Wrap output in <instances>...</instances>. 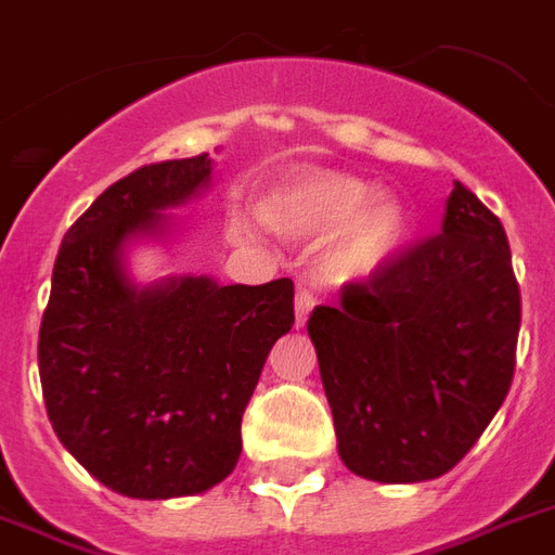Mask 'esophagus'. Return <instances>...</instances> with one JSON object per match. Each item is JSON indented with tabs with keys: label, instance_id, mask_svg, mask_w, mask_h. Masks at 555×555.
<instances>
[{
	"label": "esophagus",
	"instance_id": "34e87169",
	"mask_svg": "<svg viewBox=\"0 0 555 555\" xmlns=\"http://www.w3.org/2000/svg\"><path fill=\"white\" fill-rule=\"evenodd\" d=\"M313 305H317V296H313L308 287H299V291H296V325H305L308 313L313 311Z\"/></svg>",
	"mask_w": 555,
	"mask_h": 555
}]
</instances>
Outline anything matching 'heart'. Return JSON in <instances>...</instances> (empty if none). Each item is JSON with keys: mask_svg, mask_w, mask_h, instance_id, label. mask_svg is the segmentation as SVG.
I'll list each match as a JSON object with an SVG mask.
<instances>
[{"mask_svg": "<svg viewBox=\"0 0 555 555\" xmlns=\"http://www.w3.org/2000/svg\"><path fill=\"white\" fill-rule=\"evenodd\" d=\"M261 212L270 224L299 238L337 234L331 264L339 273H365L397 250L405 212L374 184L337 169H302L268 192Z\"/></svg>", "mask_w": 555, "mask_h": 555, "instance_id": "obj_1", "label": "heart"}]
</instances>
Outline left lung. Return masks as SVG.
<instances>
[{"mask_svg": "<svg viewBox=\"0 0 555 555\" xmlns=\"http://www.w3.org/2000/svg\"><path fill=\"white\" fill-rule=\"evenodd\" d=\"M518 325L507 233L455 181L438 235L308 320L343 464L383 483L449 473L507 397Z\"/></svg>", "mask_w": 555, "mask_h": 555, "instance_id": "left-lung-1", "label": "left lung"}]
</instances>
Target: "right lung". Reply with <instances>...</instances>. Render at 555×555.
I'll return each instance as SVG.
<instances>
[{
  "instance_id": "1",
  "label": "right lung",
  "mask_w": 555,
  "mask_h": 555,
  "mask_svg": "<svg viewBox=\"0 0 555 555\" xmlns=\"http://www.w3.org/2000/svg\"><path fill=\"white\" fill-rule=\"evenodd\" d=\"M204 155L134 169L65 233L39 325V379L63 447L129 499L195 495L235 469L242 414L270 348L294 328V282L138 287L126 247L209 184Z\"/></svg>"
}]
</instances>
